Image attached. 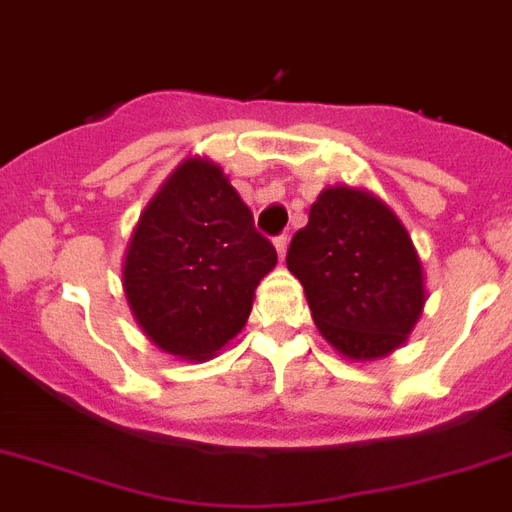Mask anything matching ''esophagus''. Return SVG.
<instances>
[{
	"mask_svg": "<svg viewBox=\"0 0 512 512\" xmlns=\"http://www.w3.org/2000/svg\"><path fill=\"white\" fill-rule=\"evenodd\" d=\"M275 250H278V257H286V250H288V234H281V237H275Z\"/></svg>",
	"mask_w": 512,
	"mask_h": 512,
	"instance_id": "1",
	"label": "esophagus"
}]
</instances>
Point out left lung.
<instances>
[{
  "instance_id": "1",
  "label": "left lung",
  "mask_w": 512,
  "mask_h": 512,
  "mask_svg": "<svg viewBox=\"0 0 512 512\" xmlns=\"http://www.w3.org/2000/svg\"><path fill=\"white\" fill-rule=\"evenodd\" d=\"M286 265L304 286L322 337L350 361L397 350L425 306L415 244L368 190H322L309 224L293 234Z\"/></svg>"
}]
</instances>
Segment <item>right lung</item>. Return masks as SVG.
<instances>
[{
    "mask_svg": "<svg viewBox=\"0 0 512 512\" xmlns=\"http://www.w3.org/2000/svg\"><path fill=\"white\" fill-rule=\"evenodd\" d=\"M275 247L219 164L185 159L141 213L123 262L133 317L157 348L206 361L244 327Z\"/></svg>",
    "mask_w": 512,
    "mask_h": 512,
    "instance_id": "obj_1",
    "label": "right lung"
}]
</instances>
